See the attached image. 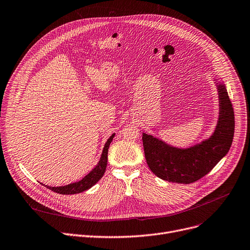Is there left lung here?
Instances as JSON below:
<instances>
[{"label":"left lung","mask_w":250,"mask_h":250,"mask_svg":"<svg viewBox=\"0 0 250 250\" xmlns=\"http://www.w3.org/2000/svg\"><path fill=\"white\" fill-rule=\"evenodd\" d=\"M213 81L218 92L219 116L208 138L180 148L148 133L142 134L146 161L156 176L169 182L191 183L208 174L229 152L234 137V111L224 82L218 78Z\"/></svg>","instance_id":"left-lung-1"}]
</instances>
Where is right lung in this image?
I'll use <instances>...</instances> for the list:
<instances>
[{
    "label": "right lung",
    "instance_id": "obj_1",
    "mask_svg": "<svg viewBox=\"0 0 250 250\" xmlns=\"http://www.w3.org/2000/svg\"><path fill=\"white\" fill-rule=\"evenodd\" d=\"M115 134H112L109 139L105 143L103 147L100 159L97 163V165L91 170V171L86 174L81 180L69 183L67 186H62V187H49L43 185L45 188H49L50 190L61 193V194H75V193H80L83 192L89 188L93 187L95 183H97L101 177L103 176L105 169H106L107 165V154H108V148L110 146V143L112 142Z\"/></svg>",
    "mask_w": 250,
    "mask_h": 250
}]
</instances>
